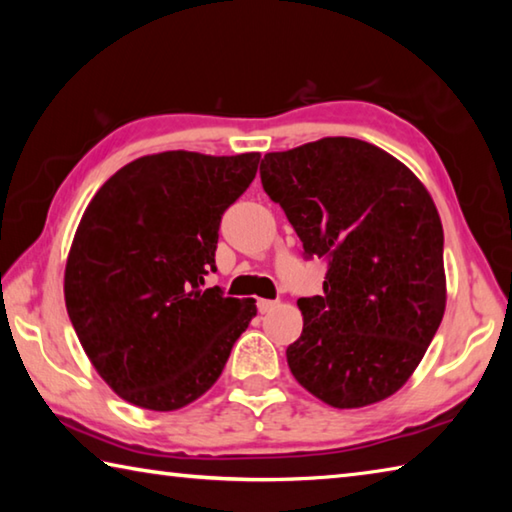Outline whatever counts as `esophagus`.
Segmentation results:
<instances>
[{"instance_id":"1","label":"esophagus","mask_w":512,"mask_h":512,"mask_svg":"<svg viewBox=\"0 0 512 512\" xmlns=\"http://www.w3.org/2000/svg\"><path fill=\"white\" fill-rule=\"evenodd\" d=\"M275 305H277L275 300H266V298H259L257 300V309L262 311V314H266V311H271Z\"/></svg>"}]
</instances>
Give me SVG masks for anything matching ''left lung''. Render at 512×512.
Here are the masks:
<instances>
[{"label": "left lung", "instance_id": "8db88e82", "mask_svg": "<svg viewBox=\"0 0 512 512\" xmlns=\"http://www.w3.org/2000/svg\"><path fill=\"white\" fill-rule=\"evenodd\" d=\"M259 176L305 257L327 264L323 296L298 300L293 377L334 409L386 400L445 314V237L429 192L400 160L354 137L266 153Z\"/></svg>", "mask_w": 512, "mask_h": 512}]
</instances>
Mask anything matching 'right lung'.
I'll list each match as a JSON object with an SVG mask.
<instances>
[{
  "instance_id": "1",
  "label": "right lung",
  "mask_w": 512,
  "mask_h": 512,
  "mask_svg": "<svg viewBox=\"0 0 512 512\" xmlns=\"http://www.w3.org/2000/svg\"><path fill=\"white\" fill-rule=\"evenodd\" d=\"M259 153L144 155L85 210L65 266L76 336L121 400L149 411L194 402L223 372L255 300L203 289L221 216L253 183Z\"/></svg>"
}]
</instances>
